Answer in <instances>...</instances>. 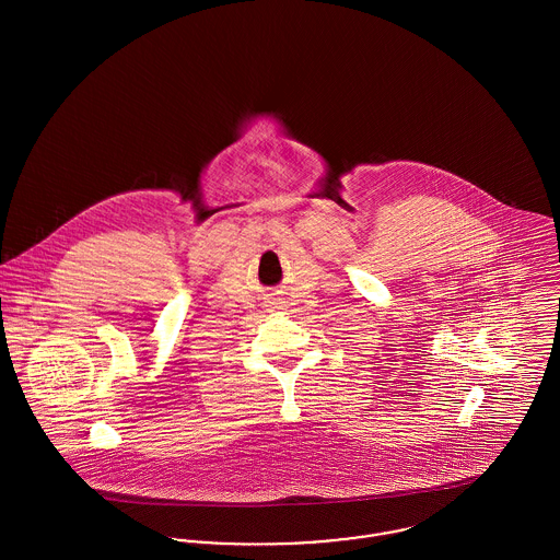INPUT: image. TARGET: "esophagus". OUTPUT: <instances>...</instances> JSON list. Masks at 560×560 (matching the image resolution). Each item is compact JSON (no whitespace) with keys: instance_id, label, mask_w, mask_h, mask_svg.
<instances>
[{"instance_id":"34e87169","label":"esophagus","mask_w":560,"mask_h":560,"mask_svg":"<svg viewBox=\"0 0 560 560\" xmlns=\"http://www.w3.org/2000/svg\"><path fill=\"white\" fill-rule=\"evenodd\" d=\"M277 308H279V306H277Z\"/></svg>"}]
</instances>
